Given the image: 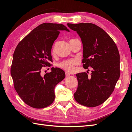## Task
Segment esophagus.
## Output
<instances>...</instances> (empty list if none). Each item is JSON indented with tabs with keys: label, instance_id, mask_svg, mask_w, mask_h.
Segmentation results:
<instances>
[{
	"label": "esophagus",
	"instance_id": "34e87169",
	"mask_svg": "<svg viewBox=\"0 0 132 132\" xmlns=\"http://www.w3.org/2000/svg\"><path fill=\"white\" fill-rule=\"evenodd\" d=\"M70 74L69 73H68V72H65V76L66 77H69V76H70Z\"/></svg>",
	"mask_w": 132,
	"mask_h": 132
}]
</instances>
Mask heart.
I'll use <instances>...</instances> for the list:
<instances>
[{
  "instance_id": "heart-1",
  "label": "heart",
  "mask_w": 132,
  "mask_h": 132,
  "mask_svg": "<svg viewBox=\"0 0 132 132\" xmlns=\"http://www.w3.org/2000/svg\"><path fill=\"white\" fill-rule=\"evenodd\" d=\"M77 62L75 60L69 59L60 63L58 64V66L64 70L70 72V71H73V67L77 64Z\"/></svg>"
}]
</instances>
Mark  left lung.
I'll return each instance as SVG.
<instances>
[{
    "label": "left lung",
    "instance_id": "left-lung-1",
    "mask_svg": "<svg viewBox=\"0 0 132 132\" xmlns=\"http://www.w3.org/2000/svg\"><path fill=\"white\" fill-rule=\"evenodd\" d=\"M79 35L83 46V67L86 73L76 74L78 81L74 97L79 104L89 107L101 105L114 91L120 76V57L117 47L101 28L91 23H67Z\"/></svg>",
    "mask_w": 132,
    "mask_h": 132
}]
</instances>
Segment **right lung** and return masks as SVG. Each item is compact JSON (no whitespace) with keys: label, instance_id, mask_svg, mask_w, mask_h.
<instances>
[{"label":"right lung","instance_id":"obj_1","mask_svg":"<svg viewBox=\"0 0 132 132\" xmlns=\"http://www.w3.org/2000/svg\"><path fill=\"white\" fill-rule=\"evenodd\" d=\"M63 24L46 22L36 27L19 43L13 54L10 73L14 88L26 104L35 109L50 106L54 100V88L65 78L58 68L42 76V68L51 66V49Z\"/></svg>","mask_w":132,"mask_h":132}]
</instances>
